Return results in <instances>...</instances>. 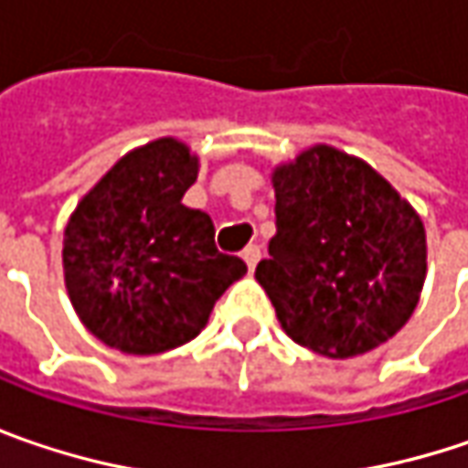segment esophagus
I'll return each mask as SVG.
<instances>
[{"label":"esophagus","mask_w":468,"mask_h":468,"mask_svg":"<svg viewBox=\"0 0 468 468\" xmlns=\"http://www.w3.org/2000/svg\"><path fill=\"white\" fill-rule=\"evenodd\" d=\"M243 259H246L249 270H254L256 264H259V259H261V249H259V246H246V251H243Z\"/></svg>","instance_id":"1"}]
</instances>
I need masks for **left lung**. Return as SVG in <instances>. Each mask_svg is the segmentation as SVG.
I'll use <instances>...</instances> for the list:
<instances>
[{"label": "left lung", "mask_w": 468, "mask_h": 468, "mask_svg": "<svg viewBox=\"0 0 468 468\" xmlns=\"http://www.w3.org/2000/svg\"><path fill=\"white\" fill-rule=\"evenodd\" d=\"M270 259L256 280L282 330L316 354L348 358L393 337L427 272L419 214L361 159L314 146L277 167Z\"/></svg>", "instance_id": "obj_1"}]
</instances>
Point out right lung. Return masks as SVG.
Listing matches in <instances>:
<instances>
[{
    "label": "right lung",
    "mask_w": 468,
    "mask_h": 468,
    "mask_svg": "<svg viewBox=\"0 0 468 468\" xmlns=\"http://www.w3.org/2000/svg\"><path fill=\"white\" fill-rule=\"evenodd\" d=\"M198 159L175 138L125 154L65 230V285L110 348L152 356L194 340L246 261L214 246V222L180 198Z\"/></svg>",
    "instance_id": "obj_1"
}]
</instances>
